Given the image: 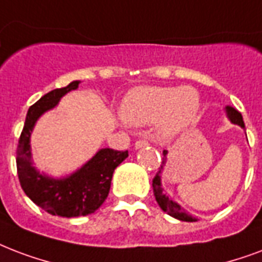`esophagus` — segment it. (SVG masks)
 Returning a JSON list of instances; mask_svg holds the SVG:
<instances>
[{
  "label": "esophagus",
  "instance_id": "obj_1",
  "mask_svg": "<svg viewBox=\"0 0 262 262\" xmlns=\"http://www.w3.org/2000/svg\"><path fill=\"white\" fill-rule=\"evenodd\" d=\"M148 145V143L145 141V140H137L135 143V148L136 149H140V148H144V147H147Z\"/></svg>",
  "mask_w": 262,
  "mask_h": 262
}]
</instances>
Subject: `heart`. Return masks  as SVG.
Instances as JSON below:
<instances>
[{
  "label": "heart",
  "mask_w": 262,
  "mask_h": 262,
  "mask_svg": "<svg viewBox=\"0 0 262 262\" xmlns=\"http://www.w3.org/2000/svg\"><path fill=\"white\" fill-rule=\"evenodd\" d=\"M199 95L189 86L136 88L121 104V117L133 126L154 123V137L170 141L193 122L199 111Z\"/></svg>",
  "instance_id": "obj_1"
}]
</instances>
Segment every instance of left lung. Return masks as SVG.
<instances>
[{"label": "left lung", "instance_id": "8db88e82", "mask_svg": "<svg viewBox=\"0 0 262 262\" xmlns=\"http://www.w3.org/2000/svg\"><path fill=\"white\" fill-rule=\"evenodd\" d=\"M225 113H227V117L232 123L235 125H239V126L245 129V122H243V118L242 114L239 113L237 110H235L231 105H227L225 107ZM167 162V151L165 149L163 151V162L159 167V170H158L157 176L154 177L152 180V189H154V196L157 199L158 205L161 206L165 213H167L171 217H174V219L180 220V221H187V223H193V221H198L195 217H192L191 214H188L187 211L183 209V207L180 206L179 203L174 202L170 196H167L166 193H165V189L162 187V171L165 169V165Z\"/></svg>", "mask_w": 262, "mask_h": 262}]
</instances>
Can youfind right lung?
<instances>
[{
	"label": "right lung",
	"mask_w": 262,
	"mask_h": 262,
	"mask_svg": "<svg viewBox=\"0 0 262 262\" xmlns=\"http://www.w3.org/2000/svg\"><path fill=\"white\" fill-rule=\"evenodd\" d=\"M79 83L81 81H73L66 88L51 91L30 107L16 152L17 176L26 195L49 214L67 219L92 214L103 205L114 170L127 158V151L101 148L82 166L63 177H52L34 166L30 140L35 123L55 108L63 96L78 89Z\"/></svg>",
	"instance_id": "obj_1"
}]
</instances>
